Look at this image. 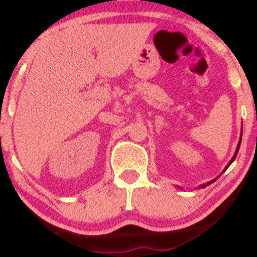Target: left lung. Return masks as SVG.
Returning <instances> with one entry per match:
<instances>
[{"instance_id":"8db88e82","label":"left lung","mask_w":257,"mask_h":257,"mask_svg":"<svg viewBox=\"0 0 257 257\" xmlns=\"http://www.w3.org/2000/svg\"><path fill=\"white\" fill-rule=\"evenodd\" d=\"M240 144H241V139H240V141H239V145H237V148H236V152H235V155H234V157H232V158H231V161H230V162H229V165H227V167H229V166H230V165H231V163H232V161H234V160H235V157H236V155H237V152H239V148H240ZM227 167H226V168H227ZM226 168H225V169H226ZM213 182H214V181H211V182H209V183H208V184H210V183H213ZM208 184H205V186H208ZM205 186H202V187H203V188H204V187H205Z\"/></svg>"}]
</instances>
